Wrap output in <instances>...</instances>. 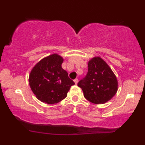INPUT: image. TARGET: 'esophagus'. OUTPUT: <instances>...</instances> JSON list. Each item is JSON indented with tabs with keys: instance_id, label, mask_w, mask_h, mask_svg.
<instances>
[{
	"instance_id": "34e87169",
	"label": "esophagus",
	"mask_w": 145,
	"mask_h": 145,
	"mask_svg": "<svg viewBox=\"0 0 145 145\" xmlns=\"http://www.w3.org/2000/svg\"><path fill=\"white\" fill-rule=\"evenodd\" d=\"M74 82L75 83V84H77V83H78V79L77 78H75L74 80Z\"/></svg>"
}]
</instances>
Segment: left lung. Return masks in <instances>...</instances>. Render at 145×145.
Here are the masks:
<instances>
[{"instance_id":"1","label":"left lung","mask_w":145,"mask_h":145,"mask_svg":"<svg viewBox=\"0 0 145 145\" xmlns=\"http://www.w3.org/2000/svg\"><path fill=\"white\" fill-rule=\"evenodd\" d=\"M118 80L108 64L100 57H94L88 62V72L79 81L84 98L96 104L110 100L118 91Z\"/></svg>"}]
</instances>
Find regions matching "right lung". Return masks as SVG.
<instances>
[{"mask_svg":"<svg viewBox=\"0 0 145 145\" xmlns=\"http://www.w3.org/2000/svg\"><path fill=\"white\" fill-rule=\"evenodd\" d=\"M62 57L53 54L37 63L29 76V84L36 98L48 104H57L67 96L74 82L62 69Z\"/></svg>","mask_w":145,"mask_h":145,"instance_id":"obj_1","label":"right lung"}]
</instances>
